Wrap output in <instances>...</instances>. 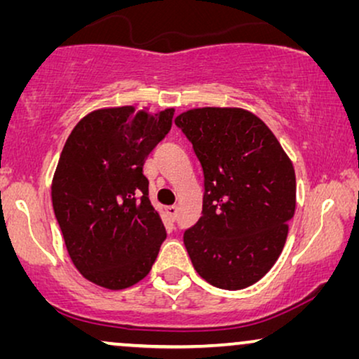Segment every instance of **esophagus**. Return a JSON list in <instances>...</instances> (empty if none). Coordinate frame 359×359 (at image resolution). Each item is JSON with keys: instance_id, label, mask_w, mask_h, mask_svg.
Wrapping results in <instances>:
<instances>
[{"instance_id": "1", "label": "esophagus", "mask_w": 359, "mask_h": 359, "mask_svg": "<svg viewBox=\"0 0 359 359\" xmlns=\"http://www.w3.org/2000/svg\"><path fill=\"white\" fill-rule=\"evenodd\" d=\"M166 214H168V217L171 220H175L176 214H178V208H176V205H168V208H166Z\"/></svg>"}]
</instances>
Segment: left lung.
I'll list each match as a JSON object with an SVG mask.
<instances>
[{
    "label": "left lung",
    "mask_w": 359,
    "mask_h": 359,
    "mask_svg": "<svg viewBox=\"0 0 359 359\" xmlns=\"http://www.w3.org/2000/svg\"><path fill=\"white\" fill-rule=\"evenodd\" d=\"M204 171L203 215L184 232L193 266L215 287L259 281L281 255L296 212L292 161L242 107H194L175 119Z\"/></svg>",
    "instance_id": "obj_1"
}]
</instances>
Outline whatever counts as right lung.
Returning a JSON list of instances; mask_svg holds the SVG:
<instances>
[{
	"instance_id": "obj_1",
	"label": "right lung",
	"mask_w": 359,
	"mask_h": 359,
	"mask_svg": "<svg viewBox=\"0 0 359 359\" xmlns=\"http://www.w3.org/2000/svg\"><path fill=\"white\" fill-rule=\"evenodd\" d=\"M173 114L101 107L68 135L52 180L53 212L73 264L96 286L119 291L142 281L166 238L142 168Z\"/></svg>"
}]
</instances>
